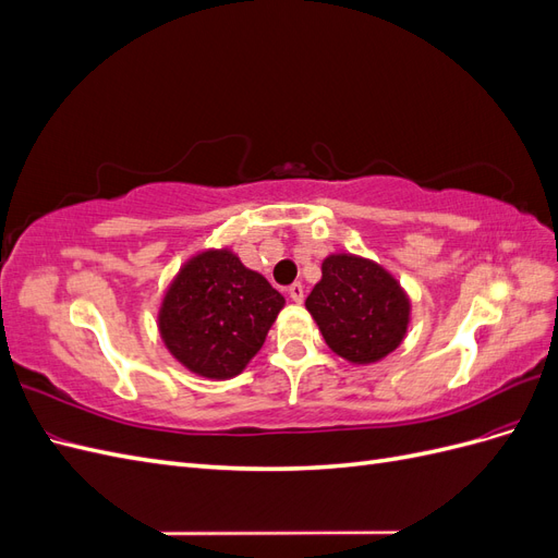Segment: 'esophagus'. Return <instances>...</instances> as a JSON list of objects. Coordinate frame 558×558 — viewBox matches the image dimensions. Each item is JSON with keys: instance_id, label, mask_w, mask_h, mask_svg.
I'll list each match as a JSON object with an SVG mask.
<instances>
[{"instance_id": "1", "label": "esophagus", "mask_w": 558, "mask_h": 558, "mask_svg": "<svg viewBox=\"0 0 558 558\" xmlns=\"http://www.w3.org/2000/svg\"><path fill=\"white\" fill-rule=\"evenodd\" d=\"M289 295H291V300H293V302H298V305H300V302L305 300V289H302V283H293V286H289Z\"/></svg>"}]
</instances>
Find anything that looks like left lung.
I'll list each match as a JSON object with an SVG mask.
<instances>
[{"instance_id": "left-lung-1", "label": "left lung", "mask_w": 558, "mask_h": 558, "mask_svg": "<svg viewBox=\"0 0 558 558\" xmlns=\"http://www.w3.org/2000/svg\"><path fill=\"white\" fill-rule=\"evenodd\" d=\"M326 344L351 365H373L408 335L412 300L400 281L356 253H330L305 300Z\"/></svg>"}]
</instances>
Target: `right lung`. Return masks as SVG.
Wrapping results in <instances>:
<instances>
[{"label":"right lung","mask_w":558,"mask_h":558,"mask_svg":"<svg viewBox=\"0 0 558 558\" xmlns=\"http://www.w3.org/2000/svg\"><path fill=\"white\" fill-rule=\"evenodd\" d=\"M286 300L232 248L197 251L167 286L158 330L167 351L205 379H232L260 351Z\"/></svg>","instance_id":"1"}]
</instances>
